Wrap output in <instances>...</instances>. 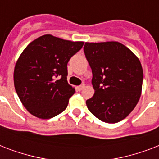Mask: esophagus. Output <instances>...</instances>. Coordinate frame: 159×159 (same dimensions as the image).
<instances>
[{
    "label": "esophagus",
    "instance_id": "obj_1",
    "mask_svg": "<svg viewBox=\"0 0 159 159\" xmlns=\"http://www.w3.org/2000/svg\"><path fill=\"white\" fill-rule=\"evenodd\" d=\"M84 87H85V84H82V85H80V86H78V87H77V88L78 91H81V90H82L83 88H84Z\"/></svg>",
    "mask_w": 159,
    "mask_h": 159
}]
</instances>
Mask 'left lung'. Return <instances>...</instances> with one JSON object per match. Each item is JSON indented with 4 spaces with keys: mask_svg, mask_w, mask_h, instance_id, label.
Here are the masks:
<instances>
[{
    "mask_svg": "<svg viewBox=\"0 0 159 159\" xmlns=\"http://www.w3.org/2000/svg\"><path fill=\"white\" fill-rule=\"evenodd\" d=\"M84 53L92 71L95 93L86 102L91 113L106 123L129 115L140 98L143 72L137 56L116 41L88 43Z\"/></svg>",
    "mask_w": 159,
    "mask_h": 159,
    "instance_id": "obj_1",
    "label": "left lung"
}]
</instances>
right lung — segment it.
Returning a JSON list of instances; mask_svg holds the SVG:
<instances>
[{"label": "right lung", "instance_id": "right-lung-1", "mask_svg": "<svg viewBox=\"0 0 159 159\" xmlns=\"http://www.w3.org/2000/svg\"><path fill=\"white\" fill-rule=\"evenodd\" d=\"M84 42L44 34L32 41L20 55L14 85L21 103L39 119L53 118L67 108L75 88L67 80V62Z\"/></svg>", "mask_w": 159, "mask_h": 159}]
</instances>
